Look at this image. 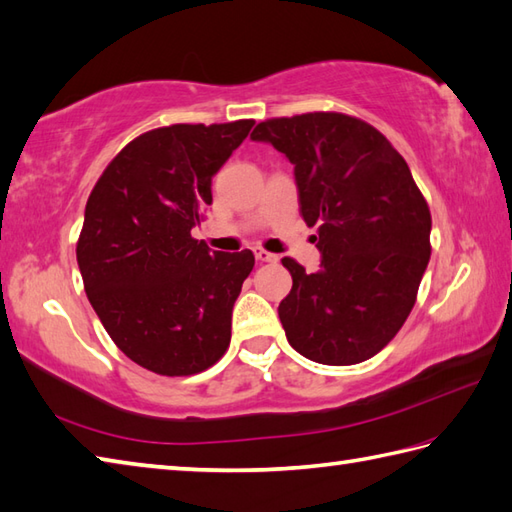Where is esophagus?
<instances>
[{
    "mask_svg": "<svg viewBox=\"0 0 512 512\" xmlns=\"http://www.w3.org/2000/svg\"><path fill=\"white\" fill-rule=\"evenodd\" d=\"M254 254H256V260H260V263H276V260H278L276 254L267 252V249H263V247H256Z\"/></svg>",
    "mask_w": 512,
    "mask_h": 512,
    "instance_id": "1",
    "label": "esophagus"
}]
</instances>
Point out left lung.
Listing matches in <instances>:
<instances>
[{"instance_id":"8db88e82","label":"left lung","mask_w":512,"mask_h":512,"mask_svg":"<svg viewBox=\"0 0 512 512\" xmlns=\"http://www.w3.org/2000/svg\"><path fill=\"white\" fill-rule=\"evenodd\" d=\"M293 164L300 212L317 225L322 269L282 258L293 287L278 306L289 344L326 366L388 346L429 263L431 214L410 166L372 124L335 111L271 118L252 131Z\"/></svg>"}]
</instances>
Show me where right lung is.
Wrapping results in <instances>:
<instances>
[{"label":"right lung","mask_w":512,"mask_h":512,"mask_svg":"<svg viewBox=\"0 0 512 512\" xmlns=\"http://www.w3.org/2000/svg\"><path fill=\"white\" fill-rule=\"evenodd\" d=\"M254 120L170 124L113 157L85 206L76 243L83 285L124 355L164 377L214 366L254 254L210 252L190 236L212 203V177Z\"/></svg>","instance_id":"1"}]
</instances>
